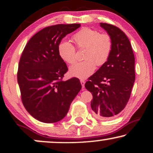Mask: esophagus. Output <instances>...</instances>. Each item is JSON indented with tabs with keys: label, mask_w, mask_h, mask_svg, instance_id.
Segmentation results:
<instances>
[{
	"label": "esophagus",
	"mask_w": 153,
	"mask_h": 153,
	"mask_svg": "<svg viewBox=\"0 0 153 153\" xmlns=\"http://www.w3.org/2000/svg\"><path fill=\"white\" fill-rule=\"evenodd\" d=\"M81 83L82 85V88H84V84H85V81L83 80V79H81Z\"/></svg>",
	"instance_id": "obj_1"
}]
</instances>
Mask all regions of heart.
Segmentation results:
<instances>
[{
    "label": "heart",
    "instance_id": "1",
    "mask_svg": "<svg viewBox=\"0 0 153 153\" xmlns=\"http://www.w3.org/2000/svg\"><path fill=\"white\" fill-rule=\"evenodd\" d=\"M79 48H85L84 61L77 62L70 67L69 73L72 76L84 79L91 76L96 65L102 66L107 61L112 50V40L107 34H100L99 31L83 28L74 35ZM58 54L67 63L72 64L76 60V49L70 41L63 40L58 47Z\"/></svg>",
    "mask_w": 153,
    "mask_h": 153
}]
</instances>
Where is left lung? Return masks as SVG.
I'll list each match as a JSON object with an SVG mask.
<instances>
[{
	"mask_svg": "<svg viewBox=\"0 0 153 153\" xmlns=\"http://www.w3.org/2000/svg\"><path fill=\"white\" fill-rule=\"evenodd\" d=\"M100 26L111 38V53L85 87L93 95L94 116L105 120L118 115L128 102L135 81V59L130 42L120 28L106 23Z\"/></svg>",
	"mask_w": 153,
	"mask_h": 153,
	"instance_id": "8db88e82",
	"label": "left lung"
}]
</instances>
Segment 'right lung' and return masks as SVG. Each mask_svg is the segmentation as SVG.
Returning a JSON list of instances; mask_svg holds the SVG:
<instances>
[{
	"label": "right lung",
	"mask_w": 153,
	"mask_h": 153,
	"mask_svg": "<svg viewBox=\"0 0 153 153\" xmlns=\"http://www.w3.org/2000/svg\"><path fill=\"white\" fill-rule=\"evenodd\" d=\"M79 24H57L31 37L21 56L17 72L23 104L36 120L45 123L61 120L81 89L79 79H62L68 71L58 47L62 39Z\"/></svg>",
	"instance_id": "1"
}]
</instances>
